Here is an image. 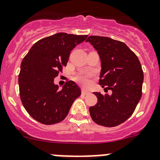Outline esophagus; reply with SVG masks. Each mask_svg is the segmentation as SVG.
<instances>
[{
	"label": "esophagus",
	"instance_id": "obj_1",
	"mask_svg": "<svg viewBox=\"0 0 160 160\" xmlns=\"http://www.w3.org/2000/svg\"><path fill=\"white\" fill-rule=\"evenodd\" d=\"M81 93H82V95H84V96H85V95H88V94H89V92H88V91H86V90H82L81 91Z\"/></svg>",
	"mask_w": 160,
	"mask_h": 160
}]
</instances>
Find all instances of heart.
I'll return each instance as SVG.
<instances>
[{
    "label": "heart",
    "instance_id": "b5f03b06",
    "mask_svg": "<svg viewBox=\"0 0 160 160\" xmlns=\"http://www.w3.org/2000/svg\"><path fill=\"white\" fill-rule=\"evenodd\" d=\"M92 77V73L91 72H80L75 76V80L81 84L82 86L88 87L91 83L90 78Z\"/></svg>",
    "mask_w": 160,
    "mask_h": 160
}]
</instances>
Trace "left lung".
Masks as SVG:
<instances>
[{
  "mask_svg": "<svg viewBox=\"0 0 160 160\" xmlns=\"http://www.w3.org/2000/svg\"><path fill=\"white\" fill-rule=\"evenodd\" d=\"M98 52L101 61L100 85L112 94L94 92L97 103L89 108L93 121L104 127H116L128 119L142 96L143 72L137 56L123 42L90 36L86 40Z\"/></svg>",
  "mask_w": 160,
  "mask_h": 160,
  "instance_id": "1",
  "label": "left lung"
}]
</instances>
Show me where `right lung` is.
Wrapping results in <instances>:
<instances>
[{"instance_id":"add662e5","label":"right lung","mask_w":160,"mask_h":160,"mask_svg":"<svg viewBox=\"0 0 160 160\" xmlns=\"http://www.w3.org/2000/svg\"><path fill=\"white\" fill-rule=\"evenodd\" d=\"M87 37L54 34L35 43L23 59L18 78L20 96L25 110L37 121L50 125L64 120L81 94L72 80L59 90L54 78L67 65L72 50Z\"/></svg>"}]
</instances>
